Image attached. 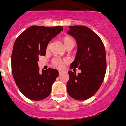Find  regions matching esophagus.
<instances>
[{
	"mask_svg": "<svg viewBox=\"0 0 126 126\" xmlns=\"http://www.w3.org/2000/svg\"><path fill=\"white\" fill-rule=\"evenodd\" d=\"M63 72V71H58V72H59V74H62Z\"/></svg>",
	"mask_w": 126,
	"mask_h": 126,
	"instance_id": "34e87169",
	"label": "esophagus"
}]
</instances>
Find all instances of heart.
Returning a JSON list of instances; mask_svg holds the SVG:
<instances>
[{"instance_id":"b5f03b06","label":"heart","mask_w":126,"mask_h":126,"mask_svg":"<svg viewBox=\"0 0 126 126\" xmlns=\"http://www.w3.org/2000/svg\"><path fill=\"white\" fill-rule=\"evenodd\" d=\"M62 43H63V46L64 47V48L68 47H71L73 48L76 44L75 39L70 36H65L64 37H63L62 39ZM53 64L57 68L60 69V68H63L64 64V61L58 58H55L53 60Z\"/></svg>"}]
</instances>
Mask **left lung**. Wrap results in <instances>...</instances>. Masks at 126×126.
Returning <instances> with one entry per match:
<instances>
[{"label": "left lung", "instance_id": "obj_1", "mask_svg": "<svg viewBox=\"0 0 126 126\" xmlns=\"http://www.w3.org/2000/svg\"><path fill=\"white\" fill-rule=\"evenodd\" d=\"M67 32L77 41V50L71 69L78 68L81 72L68 71L67 91L72 98L84 101L92 97L102 85L106 72L105 47L98 35L83 25L69 26ZM73 69V70H74Z\"/></svg>", "mask_w": 126, "mask_h": 126}]
</instances>
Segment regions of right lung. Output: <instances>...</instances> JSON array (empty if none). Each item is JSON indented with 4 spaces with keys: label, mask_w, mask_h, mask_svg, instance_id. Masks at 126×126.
I'll list each match as a JSON object with an SVG mask.
<instances>
[{
    "label": "right lung",
    "mask_w": 126,
    "mask_h": 126,
    "mask_svg": "<svg viewBox=\"0 0 126 126\" xmlns=\"http://www.w3.org/2000/svg\"><path fill=\"white\" fill-rule=\"evenodd\" d=\"M62 26H31L16 39L11 55L13 78L20 91L32 101H40L50 95L58 71L49 69L39 73V57L45 55L52 39L63 31Z\"/></svg>",
    "instance_id": "1"
}]
</instances>
